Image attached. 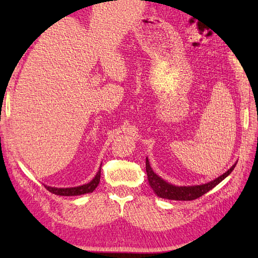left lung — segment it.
<instances>
[{
	"instance_id": "8db88e82",
	"label": "left lung",
	"mask_w": 258,
	"mask_h": 258,
	"mask_svg": "<svg viewBox=\"0 0 258 258\" xmlns=\"http://www.w3.org/2000/svg\"><path fill=\"white\" fill-rule=\"evenodd\" d=\"M235 166H236V164H234L226 173L221 175L220 177L215 178L207 184L196 186H175L166 183L165 180L162 179L158 175L153 172V169L150 166V162L146 158V173L151 187L157 194V196L162 197V199L173 201H193L199 199L202 195L206 194L208 190L215 187L217 184H220L224 178L227 177L228 175L233 172Z\"/></svg>"
}]
</instances>
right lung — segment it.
<instances>
[{
    "mask_svg": "<svg viewBox=\"0 0 258 258\" xmlns=\"http://www.w3.org/2000/svg\"><path fill=\"white\" fill-rule=\"evenodd\" d=\"M101 179V168L100 171L97 172L95 175V177L93 178L90 183H87L85 185L78 186V187H70V188H56V187H51V186H45V188L51 191V193L55 194V195H61V196H75V195H82V194H86V193H92L94 190L98 183H100Z\"/></svg>",
    "mask_w": 258,
    "mask_h": 258,
    "instance_id": "obj_1",
    "label": "right lung"
}]
</instances>
